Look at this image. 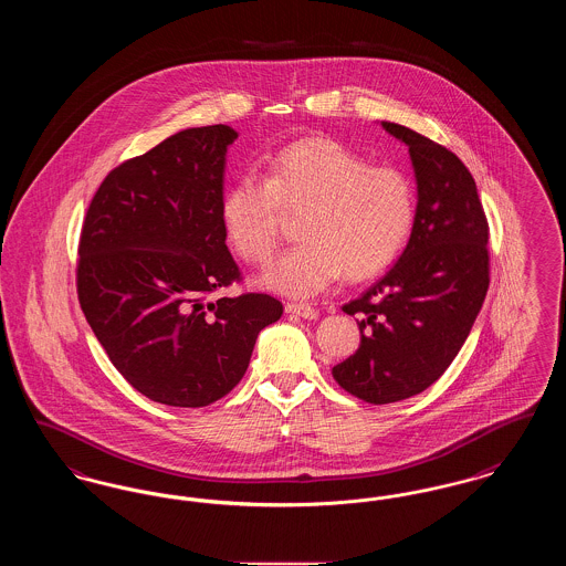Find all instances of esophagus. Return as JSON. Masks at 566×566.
Returning a JSON list of instances; mask_svg holds the SVG:
<instances>
[{"mask_svg":"<svg viewBox=\"0 0 566 566\" xmlns=\"http://www.w3.org/2000/svg\"><path fill=\"white\" fill-rule=\"evenodd\" d=\"M286 314H293L298 318H305V321H316L318 318V310H314L312 305H305V303H286Z\"/></svg>","mask_w":566,"mask_h":566,"instance_id":"obj_1","label":"esophagus"}]
</instances>
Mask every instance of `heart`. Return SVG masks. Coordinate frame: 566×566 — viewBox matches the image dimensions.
Here are the masks:
<instances>
[{"mask_svg": "<svg viewBox=\"0 0 566 566\" xmlns=\"http://www.w3.org/2000/svg\"><path fill=\"white\" fill-rule=\"evenodd\" d=\"M284 210H305L301 242L261 273L277 295L310 298L335 280H363L388 268L416 227L418 195L411 176L395 165H371L348 146L298 139L268 163V176L245 171L224 190L220 220L248 263H268L280 240Z\"/></svg>", "mask_w": 566, "mask_h": 566, "instance_id": "1", "label": "heart"}]
</instances>
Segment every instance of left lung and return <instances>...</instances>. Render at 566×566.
I'll use <instances>...</instances> for the list:
<instances>
[{"mask_svg":"<svg viewBox=\"0 0 566 566\" xmlns=\"http://www.w3.org/2000/svg\"><path fill=\"white\" fill-rule=\"evenodd\" d=\"M403 142L418 214L399 261L344 312L358 316L360 346L333 367L337 384L367 403L427 390L457 358L488 291V222L473 176L448 148L381 120Z\"/></svg>","mask_w":566,"mask_h":566,"instance_id":"left-lung-1","label":"left lung"}]
</instances>
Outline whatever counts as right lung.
<instances>
[{"label": "right lung", "instance_id": "add662e5", "mask_svg": "<svg viewBox=\"0 0 566 566\" xmlns=\"http://www.w3.org/2000/svg\"><path fill=\"white\" fill-rule=\"evenodd\" d=\"M229 125L190 127L112 169L82 224L78 298L112 365L137 392L203 407L242 379L270 295H208L240 280L220 220Z\"/></svg>", "mask_w": 566, "mask_h": 566}]
</instances>
